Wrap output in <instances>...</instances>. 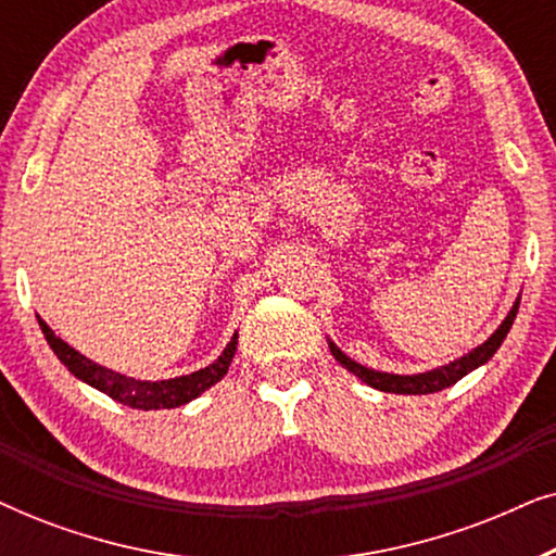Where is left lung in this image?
Listing matches in <instances>:
<instances>
[{
  "instance_id": "8db88e82",
  "label": "left lung",
  "mask_w": 556,
  "mask_h": 556,
  "mask_svg": "<svg viewBox=\"0 0 556 556\" xmlns=\"http://www.w3.org/2000/svg\"><path fill=\"white\" fill-rule=\"evenodd\" d=\"M516 311H519V299H516L514 308L508 311V316L504 318V324L498 326L496 331L491 333L489 339L483 341L481 346H476L473 352L463 354L460 359H455L451 364H445V367H438V369H430V371H422V375H387V371H377V369H369V367H362V364H356L354 359H349V356L341 352V349L329 341V349L333 354V359H337L341 367H346L352 375H356L362 379V382H367L369 387H375L379 392H397V394H430V392H440L445 390V387H451L458 382L468 375V371H473L481 367L491 359L493 354L498 352V346L504 344L508 329H511L514 318H516Z\"/></svg>"
}]
</instances>
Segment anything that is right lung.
Listing matches in <instances>:
<instances>
[{
  "mask_svg": "<svg viewBox=\"0 0 556 556\" xmlns=\"http://www.w3.org/2000/svg\"><path fill=\"white\" fill-rule=\"evenodd\" d=\"M37 321H40V329L45 333V339H48L52 352H55L58 359L63 362L75 377L83 379V382L90 387H96V390H101L103 394H109L111 400L121 402V405L136 409H172L200 397L204 390H210L212 384H217L219 379L227 375L235 349H238V333H232L230 344L225 346V352L219 354L210 367L192 371V375L185 377L162 379V382H147V379L141 382V379L118 375V371L105 369L101 364L90 362L88 356L75 352V349L67 346L63 339L55 337V331H52L42 318H37Z\"/></svg>",
  "mask_w": 556,
  "mask_h": 556,
  "instance_id": "right-lung-1",
  "label": "right lung"
}]
</instances>
